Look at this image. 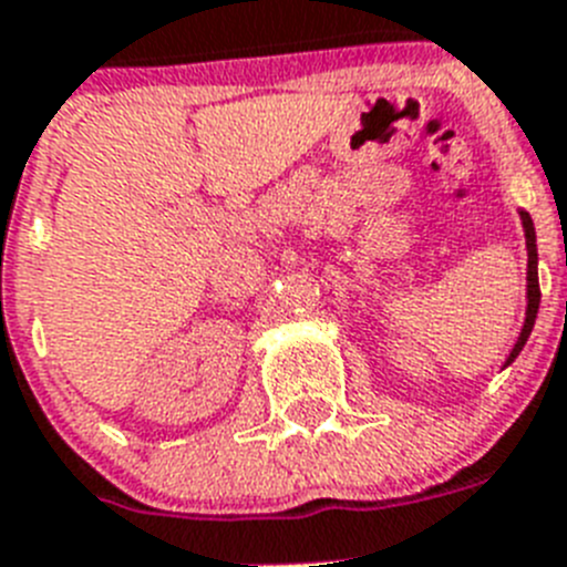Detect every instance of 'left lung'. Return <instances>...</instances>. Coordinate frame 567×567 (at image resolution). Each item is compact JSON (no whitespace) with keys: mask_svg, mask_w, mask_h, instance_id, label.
<instances>
[{"mask_svg":"<svg viewBox=\"0 0 567 567\" xmlns=\"http://www.w3.org/2000/svg\"><path fill=\"white\" fill-rule=\"evenodd\" d=\"M519 221H523V233H525V252H528V269H525V320L523 329H519L517 340L511 346L508 358H505V365H511L517 360V354L523 352L525 340L530 338V329H534V320H537L539 312V255H537V233H534V221H530V215L525 209H517Z\"/></svg>","mask_w":567,"mask_h":567,"instance_id":"8db88e82","label":"left lung"}]
</instances>
